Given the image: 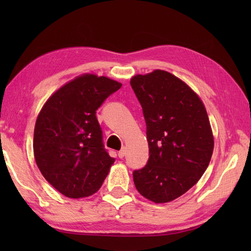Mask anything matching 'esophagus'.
<instances>
[{"label":"esophagus","mask_w":251,"mask_h":251,"mask_svg":"<svg viewBox=\"0 0 251 251\" xmlns=\"http://www.w3.org/2000/svg\"><path fill=\"white\" fill-rule=\"evenodd\" d=\"M125 155H126V150H125V148H123L122 150L119 152V157L123 158Z\"/></svg>","instance_id":"esophagus-1"}]
</instances>
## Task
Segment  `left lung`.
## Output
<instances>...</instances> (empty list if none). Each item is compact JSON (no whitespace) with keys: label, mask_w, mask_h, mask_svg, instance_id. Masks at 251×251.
<instances>
[{"label":"left lung","mask_w":251,"mask_h":251,"mask_svg":"<svg viewBox=\"0 0 251 251\" xmlns=\"http://www.w3.org/2000/svg\"><path fill=\"white\" fill-rule=\"evenodd\" d=\"M147 125L149 159L134 170L138 192L154 202L172 201L197 183L214 151L209 120L193 90L172 73L155 70L130 81Z\"/></svg>","instance_id":"obj_1"}]
</instances>
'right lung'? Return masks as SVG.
<instances>
[{
  "mask_svg": "<svg viewBox=\"0 0 251 251\" xmlns=\"http://www.w3.org/2000/svg\"><path fill=\"white\" fill-rule=\"evenodd\" d=\"M122 84L84 74L51 96L34 128L33 151L42 175L71 199L96 193L114 163L103 145L96 111Z\"/></svg>",
  "mask_w": 251,
  "mask_h": 251,
  "instance_id": "obj_1",
  "label": "right lung"
}]
</instances>
